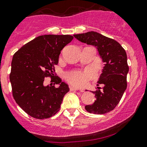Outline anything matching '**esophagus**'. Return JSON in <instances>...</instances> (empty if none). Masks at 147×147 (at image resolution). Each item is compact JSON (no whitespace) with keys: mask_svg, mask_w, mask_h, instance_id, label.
<instances>
[{"mask_svg":"<svg viewBox=\"0 0 147 147\" xmlns=\"http://www.w3.org/2000/svg\"><path fill=\"white\" fill-rule=\"evenodd\" d=\"M69 89H70V90H78V89L77 88H76V87H74V86H69ZM80 92H83V90H80Z\"/></svg>","mask_w":147,"mask_h":147,"instance_id":"34e87169","label":"esophagus"}]
</instances>
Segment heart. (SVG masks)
<instances>
[{"mask_svg": "<svg viewBox=\"0 0 147 147\" xmlns=\"http://www.w3.org/2000/svg\"><path fill=\"white\" fill-rule=\"evenodd\" d=\"M92 76L90 71H71L66 75V79L76 86L81 87L86 85L88 80Z\"/></svg>", "mask_w": 147, "mask_h": 147, "instance_id": "obj_1", "label": "heart"}]
</instances>
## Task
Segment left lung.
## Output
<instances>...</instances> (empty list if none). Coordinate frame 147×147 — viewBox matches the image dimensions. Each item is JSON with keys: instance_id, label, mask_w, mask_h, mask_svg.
<instances>
[{"instance_id": "obj_1", "label": "left lung", "mask_w": 147, "mask_h": 147, "mask_svg": "<svg viewBox=\"0 0 147 147\" xmlns=\"http://www.w3.org/2000/svg\"><path fill=\"white\" fill-rule=\"evenodd\" d=\"M80 42L95 46L102 60L105 62L97 86L92 92L96 100L92 105H86V109L90 113L105 114L112 111L119 103L127 88V65L125 50L119 42L94 31L75 34Z\"/></svg>"}]
</instances>
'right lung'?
I'll list each match as a JSON object with an SVG mask.
<instances>
[{"label":"right lung","mask_w":147,"mask_h":147,"mask_svg":"<svg viewBox=\"0 0 147 147\" xmlns=\"http://www.w3.org/2000/svg\"><path fill=\"white\" fill-rule=\"evenodd\" d=\"M73 38L71 35L40 36L14 54L10 74L12 95L17 105L31 117L45 119L59 111L69 88L55 75V66L57 65L61 50ZM47 77L60 86H44Z\"/></svg>","instance_id":"obj_1"}]
</instances>
